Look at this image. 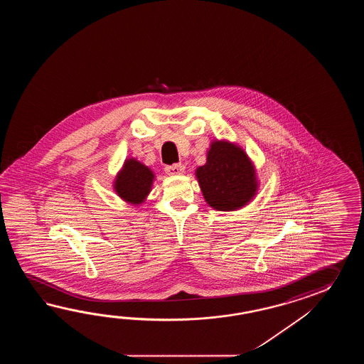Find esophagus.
<instances>
[{"instance_id": "34e87169", "label": "esophagus", "mask_w": 364, "mask_h": 364, "mask_svg": "<svg viewBox=\"0 0 364 364\" xmlns=\"http://www.w3.org/2000/svg\"><path fill=\"white\" fill-rule=\"evenodd\" d=\"M165 171L168 176H181L185 173V166L182 164H173L165 168Z\"/></svg>"}]
</instances>
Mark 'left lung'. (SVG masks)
Returning <instances> with one entry per match:
<instances>
[{"mask_svg": "<svg viewBox=\"0 0 364 364\" xmlns=\"http://www.w3.org/2000/svg\"><path fill=\"white\" fill-rule=\"evenodd\" d=\"M201 193L216 210H237L254 199L259 182L254 164L243 148L229 140H213L207 163L195 171Z\"/></svg>", "mask_w": 364, "mask_h": 364, "instance_id": "obj_1", "label": "left lung"}]
</instances>
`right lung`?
I'll list each match as a JSON object with an SVG mask.
<instances>
[{"instance_id":"obj_1","label":"right lung","mask_w":364,"mask_h":364,"mask_svg":"<svg viewBox=\"0 0 364 364\" xmlns=\"http://www.w3.org/2000/svg\"><path fill=\"white\" fill-rule=\"evenodd\" d=\"M155 174L136 159H126L122 169L117 173L113 188L117 195L132 205H139L152 190Z\"/></svg>"}]
</instances>
